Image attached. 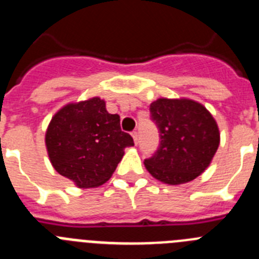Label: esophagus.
I'll list each match as a JSON object with an SVG mask.
<instances>
[{
  "label": "esophagus",
  "instance_id": "1",
  "mask_svg": "<svg viewBox=\"0 0 259 259\" xmlns=\"http://www.w3.org/2000/svg\"><path fill=\"white\" fill-rule=\"evenodd\" d=\"M132 137H134L135 144L139 143V132H137V131H134V132H132Z\"/></svg>",
  "mask_w": 259,
  "mask_h": 259
}]
</instances>
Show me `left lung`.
Listing matches in <instances>:
<instances>
[{
  "instance_id": "8db88e82",
  "label": "left lung",
  "mask_w": 259,
  "mask_h": 259,
  "mask_svg": "<svg viewBox=\"0 0 259 259\" xmlns=\"http://www.w3.org/2000/svg\"><path fill=\"white\" fill-rule=\"evenodd\" d=\"M159 130V148L144 161L153 178L170 185L192 182L206 170L221 134L206 107L189 98H158L150 104Z\"/></svg>"
}]
</instances>
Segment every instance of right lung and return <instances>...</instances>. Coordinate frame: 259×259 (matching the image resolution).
I'll use <instances>...</instances> for the list:
<instances>
[{
    "mask_svg": "<svg viewBox=\"0 0 259 259\" xmlns=\"http://www.w3.org/2000/svg\"><path fill=\"white\" fill-rule=\"evenodd\" d=\"M45 145L57 172L77 188H96L111 178L134 139L120 130L118 114H109L104 100L93 97L59 109L48 125Z\"/></svg>",
    "mask_w": 259,
    "mask_h": 259,
    "instance_id": "right-lung-1",
    "label": "right lung"
}]
</instances>
